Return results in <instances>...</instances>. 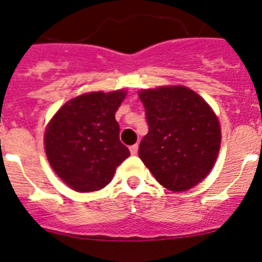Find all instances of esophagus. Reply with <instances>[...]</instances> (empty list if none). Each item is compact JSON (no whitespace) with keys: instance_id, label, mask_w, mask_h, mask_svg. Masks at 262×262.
<instances>
[{"instance_id":"34e87169","label":"esophagus","mask_w":262,"mask_h":262,"mask_svg":"<svg viewBox=\"0 0 262 262\" xmlns=\"http://www.w3.org/2000/svg\"><path fill=\"white\" fill-rule=\"evenodd\" d=\"M138 151H139V145L138 144H134V145H131V147H129V152H131V155H136V154H138Z\"/></svg>"}]
</instances>
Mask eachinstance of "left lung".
<instances>
[{"label":"left lung","instance_id":"8db88e82","mask_svg":"<svg viewBox=\"0 0 262 262\" xmlns=\"http://www.w3.org/2000/svg\"><path fill=\"white\" fill-rule=\"evenodd\" d=\"M148 134L139 157L160 184L185 191L200 184L216 161L221 126L205 99L185 86L139 92Z\"/></svg>","mask_w":262,"mask_h":262}]
</instances>
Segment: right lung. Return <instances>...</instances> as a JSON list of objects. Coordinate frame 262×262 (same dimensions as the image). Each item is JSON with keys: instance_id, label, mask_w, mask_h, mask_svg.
I'll list each match as a JSON object with an SVG mask.
<instances>
[{"instance_id": "1", "label": "right lung", "mask_w": 262, "mask_h": 262, "mask_svg": "<svg viewBox=\"0 0 262 262\" xmlns=\"http://www.w3.org/2000/svg\"><path fill=\"white\" fill-rule=\"evenodd\" d=\"M124 97V90L82 94L61 106L48 123L46 155L55 173L73 190L88 193L105 187L129 156L115 120Z\"/></svg>"}]
</instances>
